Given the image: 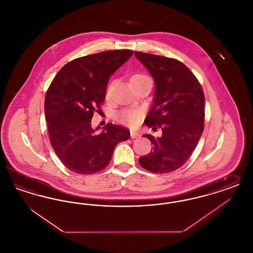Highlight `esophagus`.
Masks as SVG:
<instances>
[{"label":"esophagus","instance_id":"esophagus-1","mask_svg":"<svg viewBox=\"0 0 253 253\" xmlns=\"http://www.w3.org/2000/svg\"><path fill=\"white\" fill-rule=\"evenodd\" d=\"M131 137L132 138H139L140 137V133L134 132V131H131Z\"/></svg>","mask_w":253,"mask_h":253}]
</instances>
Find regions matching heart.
Instances as JSON below:
<instances>
[{
  "label": "heart",
  "mask_w": 253,
  "mask_h": 253,
  "mask_svg": "<svg viewBox=\"0 0 253 253\" xmlns=\"http://www.w3.org/2000/svg\"><path fill=\"white\" fill-rule=\"evenodd\" d=\"M146 79H150V78L144 74H133L130 78V82L142 81ZM116 119L121 123L128 124V125H134L139 120V112L132 109H124L117 114Z\"/></svg>",
  "instance_id": "heart-1"
}]
</instances>
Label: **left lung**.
<instances>
[{
	"label": "left lung",
	"mask_w": 253,
	"mask_h": 253,
	"mask_svg": "<svg viewBox=\"0 0 253 253\" xmlns=\"http://www.w3.org/2000/svg\"><path fill=\"white\" fill-rule=\"evenodd\" d=\"M156 84V95L145 124L161 136L150 139L153 151L138 159L149 171L167 173L183 166L192 156L204 130L205 96L202 86L179 60L134 52Z\"/></svg>",
	"instance_id": "obj_1"
}]
</instances>
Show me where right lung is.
Instances as JSON below:
<instances>
[{
	"mask_svg": "<svg viewBox=\"0 0 253 253\" xmlns=\"http://www.w3.org/2000/svg\"><path fill=\"white\" fill-rule=\"evenodd\" d=\"M132 56V50H111L71 60L49 86L44 99L50 143L61 163L79 174L106 168L128 129L108 123L96 132L91 121L106 96L109 78Z\"/></svg>",
	"mask_w": 253,
	"mask_h": 253,
	"instance_id": "1",
	"label": "right lung"
}]
</instances>
